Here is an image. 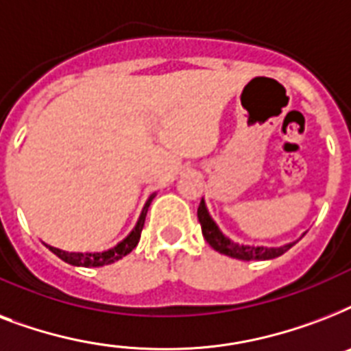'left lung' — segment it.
Returning <instances> with one entry per match:
<instances>
[{
    "label": "left lung",
    "instance_id": "left-lung-1",
    "mask_svg": "<svg viewBox=\"0 0 351 351\" xmlns=\"http://www.w3.org/2000/svg\"><path fill=\"white\" fill-rule=\"evenodd\" d=\"M198 222L202 226L204 239L208 240V244L213 250H217L222 255L239 258V261H269V258H275V256H280L282 253H286L293 245L288 244L282 245V247H253V245L234 244V242H231L230 239H226L224 234L220 233L217 224L209 217L204 200L198 206Z\"/></svg>",
    "mask_w": 351,
    "mask_h": 351
}]
</instances>
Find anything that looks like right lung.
<instances>
[{"label":"right lung","instance_id":"1","mask_svg":"<svg viewBox=\"0 0 351 351\" xmlns=\"http://www.w3.org/2000/svg\"><path fill=\"white\" fill-rule=\"evenodd\" d=\"M151 200H153V197H149L147 204L143 206V211L142 215H140V220H138L136 228L131 231V234H129L123 242L114 245L112 250L104 251V253H85L84 255V253H69V251H62V250H58V247H52V245H47V247H49L54 255L60 256L63 262L73 264V266L100 267V266H107V264H112V262L120 261L121 256H125L127 253H131V251L136 247L138 240H140V234H142L143 222H145V215H147Z\"/></svg>","mask_w":351,"mask_h":351}]
</instances>
